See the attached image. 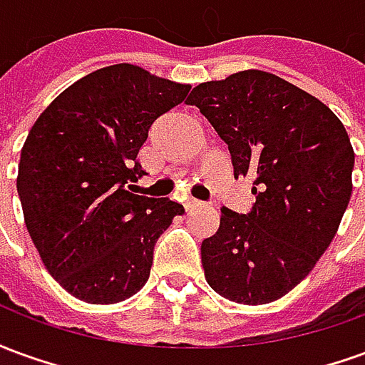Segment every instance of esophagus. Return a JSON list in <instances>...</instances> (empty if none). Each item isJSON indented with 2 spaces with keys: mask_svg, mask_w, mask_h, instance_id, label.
Wrapping results in <instances>:
<instances>
[{
  "mask_svg": "<svg viewBox=\"0 0 365 365\" xmlns=\"http://www.w3.org/2000/svg\"><path fill=\"white\" fill-rule=\"evenodd\" d=\"M201 205H203V203L197 201V199H187V201H185V211H193V209H199Z\"/></svg>",
  "mask_w": 365,
  "mask_h": 365,
  "instance_id": "1",
  "label": "esophagus"
}]
</instances>
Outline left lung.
<instances>
[{
  "mask_svg": "<svg viewBox=\"0 0 365 365\" xmlns=\"http://www.w3.org/2000/svg\"><path fill=\"white\" fill-rule=\"evenodd\" d=\"M227 143L235 178L252 175L256 203L201 245L207 283L242 305L289 293L329 248L352 195L354 150L344 125L279 76L245 70L199 83L187 97Z\"/></svg>",
  "mask_w": 365,
  "mask_h": 365,
  "instance_id": "1",
  "label": "left lung"
}]
</instances>
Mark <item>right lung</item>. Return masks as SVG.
<instances>
[{"instance_id":"1","label":"right lung","mask_w":365,"mask_h":365,"mask_svg":"<svg viewBox=\"0 0 365 365\" xmlns=\"http://www.w3.org/2000/svg\"><path fill=\"white\" fill-rule=\"evenodd\" d=\"M191 86L133 64L72 83L23 144L17 193L48 274L86 303L125 301L148 282L154 246L183 207L127 191L144 170L136 154L160 115Z\"/></svg>"}]
</instances>
